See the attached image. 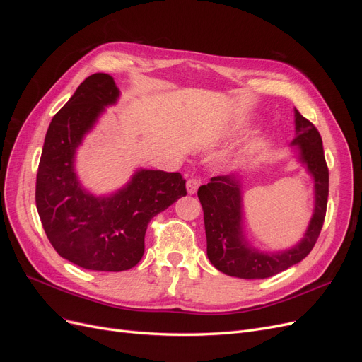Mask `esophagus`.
Here are the masks:
<instances>
[{
	"label": "esophagus",
	"instance_id": "obj_1",
	"mask_svg": "<svg viewBox=\"0 0 362 362\" xmlns=\"http://www.w3.org/2000/svg\"><path fill=\"white\" fill-rule=\"evenodd\" d=\"M199 185H201V178H190L187 181V192H189V194L196 193V190H198Z\"/></svg>",
	"mask_w": 362,
	"mask_h": 362
}]
</instances>
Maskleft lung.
I'll list each match as a JSON object with an SVG mask.
<instances>
[{
    "instance_id": "1",
    "label": "left lung",
    "mask_w": 362,
    "mask_h": 362,
    "mask_svg": "<svg viewBox=\"0 0 362 362\" xmlns=\"http://www.w3.org/2000/svg\"><path fill=\"white\" fill-rule=\"evenodd\" d=\"M296 137L300 161L314 178V213L300 242L291 249L266 254L249 246L242 231V184L238 175H221L201 185L198 198L204 210L206 255L225 275L242 279H264L298 264L313 250L320 235L329 194V170L317 128L294 110Z\"/></svg>"
}]
</instances>
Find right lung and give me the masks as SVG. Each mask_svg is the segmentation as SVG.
I'll return each mask as SVG.
<instances>
[{"mask_svg":"<svg viewBox=\"0 0 362 362\" xmlns=\"http://www.w3.org/2000/svg\"><path fill=\"white\" fill-rule=\"evenodd\" d=\"M112 75L93 74L52 117L36 178L40 222L57 254L87 270L122 272L144 257L151 218L187 194L178 172L137 170L124 189L93 196L74 170L75 151L107 105L117 101Z\"/></svg>","mask_w":362,"mask_h":362,"instance_id":"right-lung-1","label":"right lung"}]
</instances>
